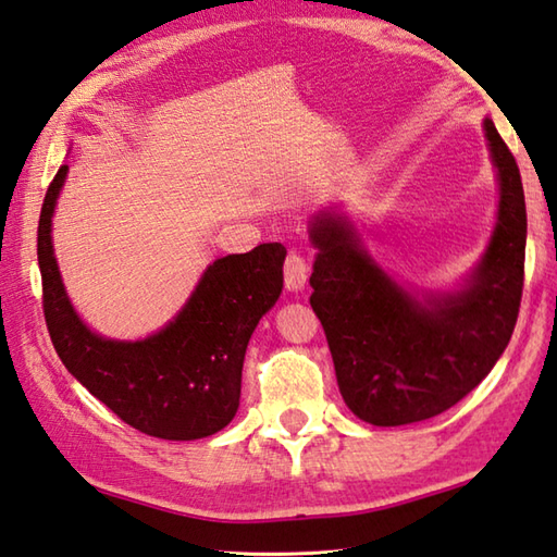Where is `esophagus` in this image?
<instances>
[{"instance_id":"esophagus-1","label":"esophagus","mask_w":557,"mask_h":557,"mask_svg":"<svg viewBox=\"0 0 557 557\" xmlns=\"http://www.w3.org/2000/svg\"><path fill=\"white\" fill-rule=\"evenodd\" d=\"M308 259L300 251H290L286 264H283V278H286L288 290H302L308 283Z\"/></svg>"}]
</instances>
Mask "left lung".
<instances>
[{"label":"left lung","instance_id":"8db88e82","mask_svg":"<svg viewBox=\"0 0 557 557\" xmlns=\"http://www.w3.org/2000/svg\"><path fill=\"white\" fill-rule=\"evenodd\" d=\"M499 180L497 225L463 288L414 300L375 264L346 218L320 211L310 306L327 337L339 393L373 426H400L446 412L480 385L519 318L527 203L517 160L485 119Z\"/></svg>","mask_w":557,"mask_h":557}]
</instances>
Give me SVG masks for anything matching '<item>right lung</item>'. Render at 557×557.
I'll return each mask as SVG.
<instances>
[{"instance_id":"right-lung-1","label":"right lung","mask_w":557,"mask_h":557,"mask_svg":"<svg viewBox=\"0 0 557 557\" xmlns=\"http://www.w3.org/2000/svg\"><path fill=\"white\" fill-rule=\"evenodd\" d=\"M65 176L67 164H62L38 220L44 312L60 361L143 434L194 442L220 432L239 407L251 332L281 296L286 247L267 243L247 255L215 259L180 314L148 339L99 337L72 308L52 255V211Z\"/></svg>"}]
</instances>
